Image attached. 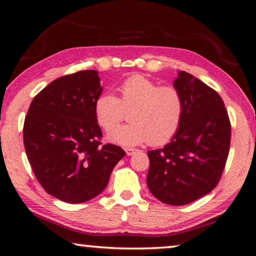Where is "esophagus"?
Here are the masks:
<instances>
[{
	"label": "esophagus",
	"instance_id": "obj_1",
	"mask_svg": "<svg viewBox=\"0 0 256 256\" xmlns=\"http://www.w3.org/2000/svg\"><path fill=\"white\" fill-rule=\"evenodd\" d=\"M136 149H134V148H125V152H126V154L128 156H132V154H134L136 152Z\"/></svg>",
	"mask_w": 256,
	"mask_h": 256
}]
</instances>
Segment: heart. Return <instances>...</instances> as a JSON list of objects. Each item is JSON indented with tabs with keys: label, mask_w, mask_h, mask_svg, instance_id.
<instances>
[{
	"label": "heart",
	"mask_w": 256,
	"mask_h": 256,
	"mask_svg": "<svg viewBox=\"0 0 256 256\" xmlns=\"http://www.w3.org/2000/svg\"><path fill=\"white\" fill-rule=\"evenodd\" d=\"M120 98L106 92L94 102L98 124L110 131L129 112L128 126L112 130L108 140L131 146L149 142L162 146L170 142L178 131L184 112L180 92L172 86H160L142 74L126 78L120 86Z\"/></svg>",
	"instance_id": "obj_1"
}]
</instances>
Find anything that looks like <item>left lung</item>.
Wrapping results in <instances>:
<instances>
[{
  "label": "left lung",
  "instance_id": "obj_1",
  "mask_svg": "<svg viewBox=\"0 0 256 256\" xmlns=\"http://www.w3.org/2000/svg\"><path fill=\"white\" fill-rule=\"evenodd\" d=\"M184 100L178 131L162 149L148 151L146 184L166 204L184 206L210 193L222 178L232 125L219 94L180 71L174 81Z\"/></svg>",
  "mask_w": 256,
  "mask_h": 256
}]
</instances>
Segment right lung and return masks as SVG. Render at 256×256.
Instances as JSON below:
<instances>
[{"label":"right lung","instance_id":"1","mask_svg":"<svg viewBox=\"0 0 256 256\" xmlns=\"http://www.w3.org/2000/svg\"><path fill=\"white\" fill-rule=\"evenodd\" d=\"M98 72L60 76L38 92L24 124V144L37 180L60 201L81 203L100 194L125 156L102 144L94 102L102 88Z\"/></svg>","mask_w":256,"mask_h":256}]
</instances>
